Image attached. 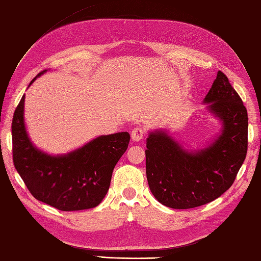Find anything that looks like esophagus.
<instances>
[{
	"mask_svg": "<svg viewBox=\"0 0 261 261\" xmlns=\"http://www.w3.org/2000/svg\"><path fill=\"white\" fill-rule=\"evenodd\" d=\"M145 129L142 127H135L132 130V138L135 140V142H139L142 140L143 137L145 136Z\"/></svg>",
	"mask_w": 261,
	"mask_h": 261,
	"instance_id": "obj_1",
	"label": "esophagus"
}]
</instances>
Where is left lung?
Returning a JSON list of instances; mask_svg holds the SVG:
<instances>
[{
  "label": "left lung",
  "mask_w": 261,
  "mask_h": 261,
  "mask_svg": "<svg viewBox=\"0 0 261 261\" xmlns=\"http://www.w3.org/2000/svg\"><path fill=\"white\" fill-rule=\"evenodd\" d=\"M203 102L223 125L208 147L188 151L165 130L150 132L147 138L148 185L168 207L192 208L217 199L234 183L247 153V110L222 71Z\"/></svg>",
  "instance_id": "8db88e82"
}]
</instances>
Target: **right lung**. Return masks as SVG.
<instances>
[{"mask_svg": "<svg viewBox=\"0 0 261 261\" xmlns=\"http://www.w3.org/2000/svg\"><path fill=\"white\" fill-rule=\"evenodd\" d=\"M24 101L25 95L13 116V161L32 195L67 212L97 206L109 191L115 165L127 149L129 134L121 132L98 136L71 152L51 156L37 149L28 137Z\"/></svg>", "mask_w": 261, "mask_h": 261, "instance_id": "add662e5", "label": "right lung"}]
</instances>
